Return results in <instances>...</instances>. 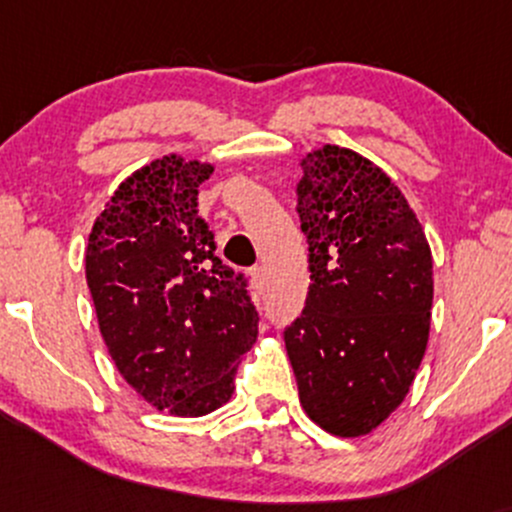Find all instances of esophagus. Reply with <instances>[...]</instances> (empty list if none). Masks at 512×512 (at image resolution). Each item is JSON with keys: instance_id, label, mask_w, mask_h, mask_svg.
<instances>
[{"instance_id": "obj_1", "label": "esophagus", "mask_w": 512, "mask_h": 512, "mask_svg": "<svg viewBox=\"0 0 512 512\" xmlns=\"http://www.w3.org/2000/svg\"><path fill=\"white\" fill-rule=\"evenodd\" d=\"M250 279H252V286H255V291H262V286H264V269L262 267H252L250 269Z\"/></svg>"}]
</instances>
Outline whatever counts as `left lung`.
<instances>
[{
    "mask_svg": "<svg viewBox=\"0 0 512 512\" xmlns=\"http://www.w3.org/2000/svg\"><path fill=\"white\" fill-rule=\"evenodd\" d=\"M298 216L310 289L284 342L298 397L339 438L375 431L407 397L433 305V257L395 180L325 144L301 158Z\"/></svg>",
    "mask_w": 512,
    "mask_h": 512,
    "instance_id": "8db88e82",
    "label": "left lung"
}]
</instances>
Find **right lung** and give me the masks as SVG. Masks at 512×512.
<instances>
[{"label":"right lung","mask_w":512,"mask_h":512,"mask_svg":"<svg viewBox=\"0 0 512 512\" xmlns=\"http://www.w3.org/2000/svg\"><path fill=\"white\" fill-rule=\"evenodd\" d=\"M211 163L178 154L134 170L86 245V281L117 370L151 407L204 416L233 395L257 342L245 279L216 257L197 187Z\"/></svg>","instance_id":"1"}]
</instances>
